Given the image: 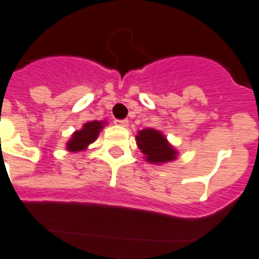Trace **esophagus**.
I'll return each mask as SVG.
<instances>
[{"label": "esophagus", "mask_w": 259, "mask_h": 259, "mask_svg": "<svg viewBox=\"0 0 259 259\" xmlns=\"http://www.w3.org/2000/svg\"><path fill=\"white\" fill-rule=\"evenodd\" d=\"M115 123L119 124V126H123V127H127V126H129V120L127 119H116L115 120Z\"/></svg>", "instance_id": "obj_1"}]
</instances>
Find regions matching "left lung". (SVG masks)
Returning a JSON list of instances; mask_svg holds the SVG:
<instances>
[{
    "label": "left lung",
    "instance_id": "1",
    "mask_svg": "<svg viewBox=\"0 0 259 259\" xmlns=\"http://www.w3.org/2000/svg\"><path fill=\"white\" fill-rule=\"evenodd\" d=\"M136 141L141 152L144 154L145 160L149 163H166L177 158V151L168 144L166 137L158 130H140L139 135L136 136Z\"/></svg>",
    "mask_w": 259,
    "mask_h": 259
}]
</instances>
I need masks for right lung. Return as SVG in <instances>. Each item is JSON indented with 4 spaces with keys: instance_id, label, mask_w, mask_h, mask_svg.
Wrapping results in <instances>:
<instances>
[{
    "instance_id": "right-lung-1",
    "label": "right lung",
    "mask_w": 259,
    "mask_h": 259,
    "mask_svg": "<svg viewBox=\"0 0 259 259\" xmlns=\"http://www.w3.org/2000/svg\"><path fill=\"white\" fill-rule=\"evenodd\" d=\"M104 122H99V120H92L88 123L83 124V127L81 130L75 132L72 137L68 140L67 143V151L70 152H79V151H85L88 148V145L92 144L97 136L100 133V130L103 129Z\"/></svg>"
}]
</instances>
